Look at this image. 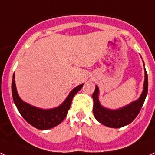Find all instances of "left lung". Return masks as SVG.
<instances>
[{
    "label": "left lung",
    "instance_id": "left-lung-1",
    "mask_svg": "<svg viewBox=\"0 0 155 155\" xmlns=\"http://www.w3.org/2000/svg\"><path fill=\"white\" fill-rule=\"evenodd\" d=\"M147 91H148V76L145 69V80H144L143 90L139 99L117 110H110L104 107L100 104L99 100V87L95 86V90L92 95L93 101H94L93 113L95 118L100 123L111 128L123 127L124 126L130 124L139 114L147 97Z\"/></svg>",
    "mask_w": 155,
    "mask_h": 155
}]
</instances>
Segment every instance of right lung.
Listing matches in <instances>:
<instances>
[{
	"label": "right lung",
	"mask_w": 155,
	"mask_h": 155,
	"mask_svg": "<svg viewBox=\"0 0 155 155\" xmlns=\"http://www.w3.org/2000/svg\"><path fill=\"white\" fill-rule=\"evenodd\" d=\"M15 73L13 74L12 81V99L16 108L24 119L32 127L40 130H48L59 125L65 119L68 110L70 109L71 101L74 95L81 90L83 84H80L71 91L64 103L57 107L52 109H41L24 102L20 98L15 84Z\"/></svg>",
	"instance_id": "add662e5"
}]
</instances>
